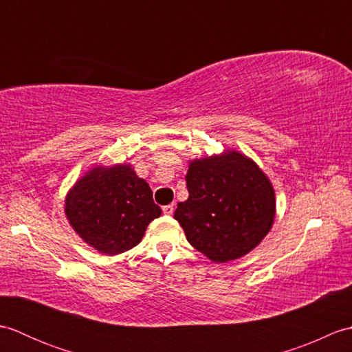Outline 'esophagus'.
Segmentation results:
<instances>
[{
  "label": "esophagus",
  "mask_w": 352,
  "mask_h": 352,
  "mask_svg": "<svg viewBox=\"0 0 352 352\" xmlns=\"http://www.w3.org/2000/svg\"><path fill=\"white\" fill-rule=\"evenodd\" d=\"M174 210H175V206L174 204H168V206L163 207V213L164 214H172V213H174Z\"/></svg>",
  "instance_id": "esophagus-1"
}]
</instances>
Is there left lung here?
<instances>
[{
    "label": "left lung",
    "instance_id": "1",
    "mask_svg": "<svg viewBox=\"0 0 352 352\" xmlns=\"http://www.w3.org/2000/svg\"><path fill=\"white\" fill-rule=\"evenodd\" d=\"M189 198L174 218L188 242L214 263L251 252L274 226V186L258 164L237 149L189 162Z\"/></svg>",
    "mask_w": 352,
    "mask_h": 352
}]
</instances>
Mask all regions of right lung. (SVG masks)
<instances>
[{
	"instance_id": "1",
	"label": "right lung",
	"mask_w": 352,
	"mask_h": 352,
	"mask_svg": "<svg viewBox=\"0 0 352 352\" xmlns=\"http://www.w3.org/2000/svg\"><path fill=\"white\" fill-rule=\"evenodd\" d=\"M72 230L101 254L118 256L134 248L162 208L133 164H95L74 183L65 198Z\"/></svg>"
}]
</instances>
